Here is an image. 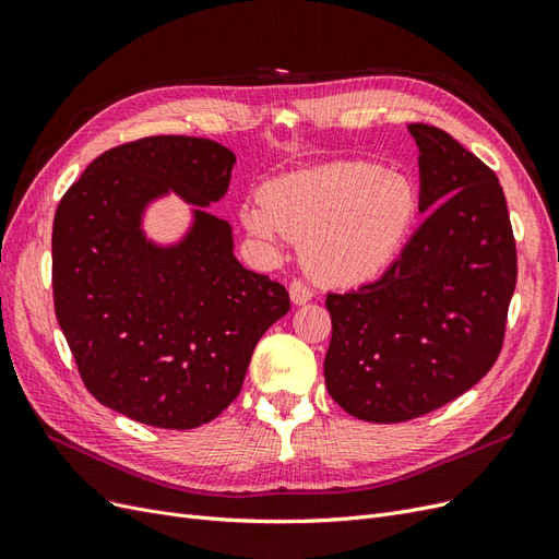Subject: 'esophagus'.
I'll use <instances>...</instances> for the list:
<instances>
[{
    "label": "esophagus",
    "instance_id": "obj_1",
    "mask_svg": "<svg viewBox=\"0 0 559 559\" xmlns=\"http://www.w3.org/2000/svg\"><path fill=\"white\" fill-rule=\"evenodd\" d=\"M311 297H313V290H311L309 285L301 283V281H293L290 283V299H293V304L301 306L306 301H311Z\"/></svg>",
    "mask_w": 559,
    "mask_h": 559
}]
</instances>
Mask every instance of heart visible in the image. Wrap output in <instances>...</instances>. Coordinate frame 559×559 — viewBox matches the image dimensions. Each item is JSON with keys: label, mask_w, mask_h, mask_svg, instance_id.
Listing matches in <instances>:
<instances>
[{"label": "heart", "mask_w": 559, "mask_h": 559, "mask_svg": "<svg viewBox=\"0 0 559 559\" xmlns=\"http://www.w3.org/2000/svg\"><path fill=\"white\" fill-rule=\"evenodd\" d=\"M418 190L371 162L293 171L241 206V221L266 246L304 241L309 272L332 285H357L400 255L418 221Z\"/></svg>", "instance_id": "1"}]
</instances>
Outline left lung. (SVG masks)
<instances>
[{
	"mask_svg": "<svg viewBox=\"0 0 559 559\" xmlns=\"http://www.w3.org/2000/svg\"><path fill=\"white\" fill-rule=\"evenodd\" d=\"M418 143L425 223L388 272L328 295L332 400L367 423H404L453 402L497 362L518 258L495 171L431 124Z\"/></svg>",
	"mask_w": 559,
	"mask_h": 559,
	"instance_id": "obj_1",
	"label": "left lung"
}]
</instances>
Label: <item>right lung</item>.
Masks as SVG:
<instances>
[{
  "instance_id": "1",
  "label": "right lung",
  "mask_w": 559,
  "mask_h": 559,
  "mask_svg": "<svg viewBox=\"0 0 559 559\" xmlns=\"http://www.w3.org/2000/svg\"><path fill=\"white\" fill-rule=\"evenodd\" d=\"M234 153L211 139L146 136L102 153L52 223V299L93 397L136 423L192 429L237 400L287 290L234 258L231 227L204 206L225 197ZM176 191L193 223L169 247L142 213Z\"/></svg>"
}]
</instances>
